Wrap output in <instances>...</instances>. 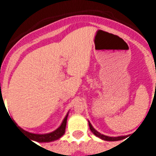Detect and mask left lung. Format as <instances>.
<instances>
[{
  "mask_svg": "<svg viewBox=\"0 0 156 156\" xmlns=\"http://www.w3.org/2000/svg\"><path fill=\"white\" fill-rule=\"evenodd\" d=\"M88 123H89V126H90V130L92 131V133L97 136V137H100L101 139H102L104 140H108V141H115V140H120L124 139L125 137H126V136H120V137H108V136H105V135H103L101 133H100L99 132H98L92 126V125L90 124V122L88 121Z\"/></svg>",
  "mask_w": 156,
  "mask_h": 156,
  "instance_id": "1",
  "label": "left lung"
}]
</instances>
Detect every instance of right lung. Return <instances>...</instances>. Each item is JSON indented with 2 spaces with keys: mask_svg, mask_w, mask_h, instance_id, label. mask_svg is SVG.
Returning <instances> with one entry per match:
<instances>
[{
  "mask_svg": "<svg viewBox=\"0 0 156 156\" xmlns=\"http://www.w3.org/2000/svg\"><path fill=\"white\" fill-rule=\"evenodd\" d=\"M67 117H68V114L65 117L64 120L62 122L61 126H59L57 129H55V131L51 132V133H45V134H36V133H30V132L25 131L23 129V130L24 133H26L28 135L30 139L36 140L37 142H50V141H53V140H58V139L60 138L65 133L66 122H67Z\"/></svg>",
  "mask_w": 156,
  "mask_h": 156,
  "instance_id": "add662e5",
  "label": "right lung"
}]
</instances>
